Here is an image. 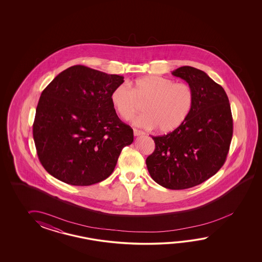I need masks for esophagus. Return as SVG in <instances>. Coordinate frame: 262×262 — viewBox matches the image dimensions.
Segmentation results:
<instances>
[{
	"label": "esophagus",
	"instance_id": "obj_1",
	"mask_svg": "<svg viewBox=\"0 0 262 262\" xmlns=\"http://www.w3.org/2000/svg\"><path fill=\"white\" fill-rule=\"evenodd\" d=\"M142 135H145V133L143 132V131L139 130V129L134 128V136L138 137V136H142Z\"/></svg>",
	"mask_w": 262,
	"mask_h": 262
}]
</instances>
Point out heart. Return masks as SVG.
Here are the masks:
<instances>
[{
	"label": "heart",
	"instance_id": "1",
	"mask_svg": "<svg viewBox=\"0 0 262 262\" xmlns=\"http://www.w3.org/2000/svg\"><path fill=\"white\" fill-rule=\"evenodd\" d=\"M129 88L121 84L112 94V103L124 120L133 117L143 104V112L133 123L142 128H156L169 133L186 121L195 103V94L189 84L174 82L160 76L137 78Z\"/></svg>",
	"mask_w": 262,
	"mask_h": 262
}]
</instances>
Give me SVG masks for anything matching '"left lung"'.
Returning <instances> with one entry per match:
<instances>
[{"label": "left lung", "mask_w": 262, "mask_h": 262, "mask_svg": "<svg viewBox=\"0 0 262 262\" xmlns=\"http://www.w3.org/2000/svg\"><path fill=\"white\" fill-rule=\"evenodd\" d=\"M171 74L192 87L195 103L178 128L152 137L156 149L146 165L150 177L163 187L187 189L202 184L223 167L232 139L233 120L225 90L206 73L182 67Z\"/></svg>", "instance_id": "obj_1"}]
</instances>
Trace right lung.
Instances as JSON below:
<instances>
[{
  "instance_id": "right-lung-1",
  "label": "right lung",
  "mask_w": 262,
  "mask_h": 262,
  "mask_svg": "<svg viewBox=\"0 0 262 262\" xmlns=\"http://www.w3.org/2000/svg\"><path fill=\"white\" fill-rule=\"evenodd\" d=\"M123 76L84 66L60 73L40 96L33 135L45 169L66 184L86 186L107 178L133 129L112 103Z\"/></svg>"
}]
</instances>
